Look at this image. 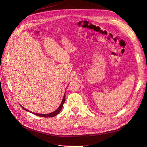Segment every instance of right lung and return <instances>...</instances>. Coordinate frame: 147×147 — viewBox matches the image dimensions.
Masks as SVG:
<instances>
[{
	"label": "right lung",
	"mask_w": 147,
	"mask_h": 147,
	"mask_svg": "<svg viewBox=\"0 0 147 147\" xmlns=\"http://www.w3.org/2000/svg\"><path fill=\"white\" fill-rule=\"evenodd\" d=\"M65 95L64 94V97H63V101H62V102H61V105H59V107L58 108V109H57V110H55V111H54L53 112L51 113H49V114H38V113H33V112H30V113H33V114H34V115H37V116L42 117H54V116H55V115H57L60 112V111L61 110L62 108H63V104H64V102H65ZM20 106H21V108H22V109H24V110L28 111V110H27V109H26L24 107H23L21 106V105H20Z\"/></svg>",
	"instance_id": "1"
}]
</instances>
